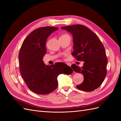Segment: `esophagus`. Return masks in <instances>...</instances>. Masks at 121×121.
<instances>
[{
	"mask_svg": "<svg viewBox=\"0 0 121 121\" xmlns=\"http://www.w3.org/2000/svg\"><path fill=\"white\" fill-rule=\"evenodd\" d=\"M66 64L68 66H71V64L70 63H67Z\"/></svg>",
	"mask_w": 121,
	"mask_h": 121,
	"instance_id": "obj_1",
	"label": "esophagus"
}]
</instances>
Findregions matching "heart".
Masks as SVG:
<instances>
[{"instance_id": "obj_1", "label": "heart", "mask_w": 121, "mask_h": 121, "mask_svg": "<svg viewBox=\"0 0 121 121\" xmlns=\"http://www.w3.org/2000/svg\"><path fill=\"white\" fill-rule=\"evenodd\" d=\"M64 35H67V34H64V35H61V36H64Z\"/></svg>"}]
</instances>
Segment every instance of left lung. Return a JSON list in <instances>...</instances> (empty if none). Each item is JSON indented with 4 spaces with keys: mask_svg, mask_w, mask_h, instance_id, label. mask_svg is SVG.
Masks as SVG:
<instances>
[{
    "mask_svg": "<svg viewBox=\"0 0 121 121\" xmlns=\"http://www.w3.org/2000/svg\"><path fill=\"white\" fill-rule=\"evenodd\" d=\"M61 29L73 35V56L84 61L81 68L75 64L71 66L73 71L84 75L83 83L76 87L85 91L95 90L101 86L107 72L108 60L104 45L97 35L84 25L68 26Z\"/></svg>",
    "mask_w": 121,
    "mask_h": 121,
    "instance_id": "obj_1",
    "label": "left lung"
}]
</instances>
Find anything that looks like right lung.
<instances>
[{
	"instance_id": "1",
	"label": "right lung",
	"mask_w": 121,
	"mask_h": 121,
	"mask_svg": "<svg viewBox=\"0 0 121 121\" xmlns=\"http://www.w3.org/2000/svg\"><path fill=\"white\" fill-rule=\"evenodd\" d=\"M57 27L43 26L35 29L26 37L19 52L20 71L29 89L38 95H47L58 86L57 76L70 74L71 67L63 63L46 66L43 61L47 52V39Z\"/></svg>"
}]
</instances>
